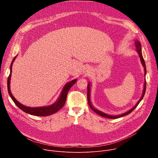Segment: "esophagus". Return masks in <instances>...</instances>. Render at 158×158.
<instances>
[{
  "label": "esophagus",
  "mask_w": 158,
  "mask_h": 158,
  "mask_svg": "<svg viewBox=\"0 0 158 158\" xmlns=\"http://www.w3.org/2000/svg\"><path fill=\"white\" fill-rule=\"evenodd\" d=\"M84 74H89V73H90L89 68H85V69H84Z\"/></svg>",
  "instance_id": "esophagus-1"
}]
</instances>
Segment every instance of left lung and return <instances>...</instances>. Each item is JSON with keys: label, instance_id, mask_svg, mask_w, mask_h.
I'll return each instance as SVG.
<instances>
[{"label": "left lung", "instance_id": "1", "mask_svg": "<svg viewBox=\"0 0 158 158\" xmlns=\"http://www.w3.org/2000/svg\"><path fill=\"white\" fill-rule=\"evenodd\" d=\"M135 46H136V51L139 55V57L140 58V60H141V62L142 63V65L144 67V76H146V64H145V62H144V60L143 59V54H142V51H141V43L139 40H136V41H135ZM146 80V79H145ZM146 81H144V89H143V94H142V96L141 97L140 99L138 101V102L136 104V105H135L132 108H131V109H129L128 111L124 112V113L122 114H119V115H117V116H113V115H109V114H106L104 113V112L97 109L96 108H95L94 107H93V106L91 104V99H90V93H91V83L89 82L88 84H87V101H88V103H89V105L90 106V107H91V109L94 111L96 113H97L98 114L104 117V118H109V119H117V118H121L123 116H124L126 115H127L129 114H130L131 112L136 108L138 105L139 104V102H141V101L143 99L144 96V94H145V92H146Z\"/></svg>", "mask_w": 158, "mask_h": 158}]
</instances>
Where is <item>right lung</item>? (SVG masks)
<instances>
[{
	"label": "right lung",
	"mask_w": 158,
	"mask_h": 158,
	"mask_svg": "<svg viewBox=\"0 0 158 158\" xmlns=\"http://www.w3.org/2000/svg\"><path fill=\"white\" fill-rule=\"evenodd\" d=\"M17 56L13 59L11 64H10V74L9 76L8 79H7V89L9 94L10 96L12 101L14 102L15 105L20 109L26 112L27 114L36 116H47L51 115L52 114H54L55 112H57L59 110H60L64 106L66 101V98L67 93H68L69 91L70 90L71 87L76 82L77 79H74L69 82H67L65 84L64 86L62 92L57 99V100L52 104L48 106H43V107H27L23 104L20 103L18 101L15 99V98L12 96V94L10 92V78L12 76V67L13 65V62H14Z\"/></svg>",
	"instance_id": "right-lung-1"
}]
</instances>
